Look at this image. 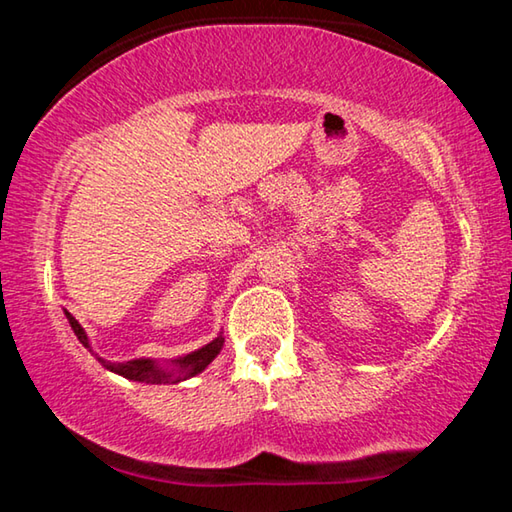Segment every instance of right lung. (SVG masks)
I'll return each mask as SVG.
<instances>
[{
    "instance_id": "obj_1",
    "label": "right lung",
    "mask_w": 512,
    "mask_h": 512,
    "mask_svg": "<svg viewBox=\"0 0 512 512\" xmlns=\"http://www.w3.org/2000/svg\"><path fill=\"white\" fill-rule=\"evenodd\" d=\"M65 316L69 320V325H72V329H74L76 339H79L85 348H90L88 334H85V329L79 325V320L69 314V311H65ZM221 348H223V336L219 334L212 343L203 345L201 350L189 352L180 359H173L171 366H160V363L153 359H133V361H124V363H112V361H106L101 357H97V359L101 361L103 368L117 372V375L126 377V379L142 381V384H178V381H185L189 377L198 375V372H203L214 361L216 354L221 352Z\"/></svg>"
}]
</instances>
